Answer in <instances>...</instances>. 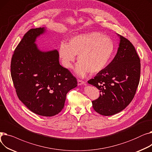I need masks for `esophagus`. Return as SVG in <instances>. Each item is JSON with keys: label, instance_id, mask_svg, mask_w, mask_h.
<instances>
[{"label": "esophagus", "instance_id": "obj_1", "mask_svg": "<svg viewBox=\"0 0 152 152\" xmlns=\"http://www.w3.org/2000/svg\"><path fill=\"white\" fill-rule=\"evenodd\" d=\"M84 84H85V82L84 81L80 80V79H78V80H77V84H78V86H81V85H83Z\"/></svg>", "mask_w": 152, "mask_h": 152}]
</instances>
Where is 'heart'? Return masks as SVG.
<instances>
[{
  "instance_id": "heart-1",
  "label": "heart",
  "mask_w": 152,
  "mask_h": 152,
  "mask_svg": "<svg viewBox=\"0 0 152 152\" xmlns=\"http://www.w3.org/2000/svg\"><path fill=\"white\" fill-rule=\"evenodd\" d=\"M115 43L110 37L99 32L75 36L69 40V44L61 42L59 55L63 65L70 69L77 56L79 63L75 71L79 76L87 73L97 74L108 65L115 52Z\"/></svg>"
}]
</instances>
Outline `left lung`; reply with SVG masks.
<instances>
[{
  "label": "left lung",
  "mask_w": 152,
  "mask_h": 152,
  "mask_svg": "<svg viewBox=\"0 0 152 152\" xmlns=\"http://www.w3.org/2000/svg\"><path fill=\"white\" fill-rule=\"evenodd\" d=\"M120 43L109 65L88 83L100 91L99 97L92 102L97 113L111 116L120 112L132 100L140 81V60L135 47L118 34Z\"/></svg>",
  "instance_id": "left-lung-1"
}]
</instances>
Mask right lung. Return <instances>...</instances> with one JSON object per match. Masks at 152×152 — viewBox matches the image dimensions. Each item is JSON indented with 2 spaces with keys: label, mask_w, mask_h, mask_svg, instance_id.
<instances>
[{
  "label": "right lung",
  "mask_w": 152,
  "mask_h": 152,
  "mask_svg": "<svg viewBox=\"0 0 152 152\" xmlns=\"http://www.w3.org/2000/svg\"><path fill=\"white\" fill-rule=\"evenodd\" d=\"M44 31V28L31 29L24 35L12 55L11 76L24 105L37 115L53 116L62 110L66 94L77 82L60 65L57 50H39L36 39Z\"/></svg>",
  "instance_id": "1"
}]
</instances>
